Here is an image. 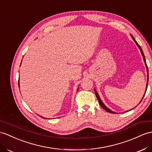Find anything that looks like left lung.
<instances>
[{"mask_svg": "<svg viewBox=\"0 0 152 152\" xmlns=\"http://www.w3.org/2000/svg\"><path fill=\"white\" fill-rule=\"evenodd\" d=\"M132 39H133V40H134V42L136 43V44L137 45V46L139 48V49H140V52H141V53H142V57H143V58H144V62H145V64H146V69H147V72H148V81H147V84H146V90H147V86H148V66H147V64H146V59H145V56H144V53H143V51H142V48H141V47L140 46V45L137 42V41L135 40V39L134 38V37H132ZM95 95H96V97H97V99H98V101H99V104L101 105V106L102 107V108L104 109V110H105L106 112H109V113H115L114 112H112V110H110L109 108H107V107L104 104V103H103L102 102V101L101 100V99H100V97H99V95H98V94H97V92L95 91ZM145 94H146V92H145ZM145 94H144V95H145ZM144 96H143V97H144ZM143 97H142V100L143 99ZM142 100L141 101H140V102L142 101Z\"/></svg>", "mask_w": 152, "mask_h": 152, "instance_id": "left-lung-1", "label": "left lung"}]
</instances>
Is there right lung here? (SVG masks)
Segmentation results:
<instances>
[{"label":"right lung","instance_id":"right-lung-1","mask_svg":"<svg viewBox=\"0 0 152 152\" xmlns=\"http://www.w3.org/2000/svg\"><path fill=\"white\" fill-rule=\"evenodd\" d=\"M18 85H19V83H18ZM42 117V118H43L42 117ZM43 119H46V118H43Z\"/></svg>","mask_w":152,"mask_h":152}]
</instances>
